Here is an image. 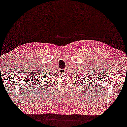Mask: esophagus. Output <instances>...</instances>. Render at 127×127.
<instances>
[{"label": "esophagus", "instance_id": "1", "mask_svg": "<svg viewBox=\"0 0 127 127\" xmlns=\"http://www.w3.org/2000/svg\"><path fill=\"white\" fill-rule=\"evenodd\" d=\"M66 70L65 69L60 70V72L61 73H65V72H66Z\"/></svg>", "mask_w": 127, "mask_h": 127}]
</instances>
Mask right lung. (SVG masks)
I'll return each instance as SVG.
<instances>
[{
    "mask_svg": "<svg viewBox=\"0 0 127 127\" xmlns=\"http://www.w3.org/2000/svg\"><path fill=\"white\" fill-rule=\"evenodd\" d=\"M48 76V77H47V78H48V80H49V79H50V78H51V77H50V75H48V76H47V77ZM47 80H48V79H47ZM47 81H48V82H49L50 80H49H49H47Z\"/></svg>",
    "mask_w": 127,
    "mask_h": 127,
    "instance_id": "1",
    "label": "right lung"
}]
</instances>
